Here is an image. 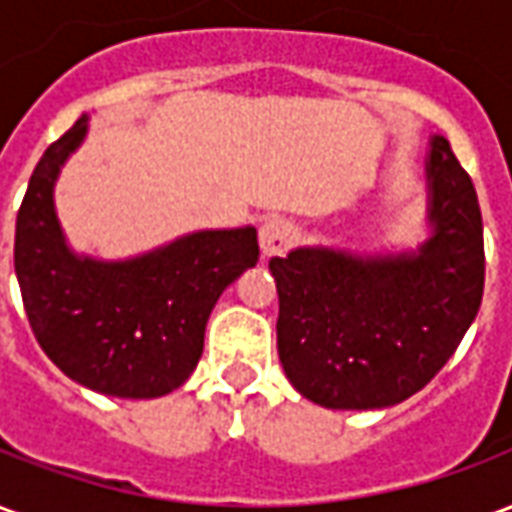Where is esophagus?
<instances>
[{"label": "esophagus", "mask_w": 512, "mask_h": 512, "mask_svg": "<svg viewBox=\"0 0 512 512\" xmlns=\"http://www.w3.org/2000/svg\"><path fill=\"white\" fill-rule=\"evenodd\" d=\"M293 238H296V230L285 219H268V222L260 224V233H257L263 257H274L288 252L290 246H293Z\"/></svg>", "instance_id": "1"}]
</instances>
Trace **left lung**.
Masks as SVG:
<instances>
[{
    "label": "left lung",
    "mask_w": 512,
    "mask_h": 512,
    "mask_svg": "<svg viewBox=\"0 0 512 512\" xmlns=\"http://www.w3.org/2000/svg\"><path fill=\"white\" fill-rule=\"evenodd\" d=\"M425 238L403 249L296 246L271 257L277 348L296 392L373 411L417 395L447 365L483 301V216L444 136L428 139Z\"/></svg>",
    "instance_id": "left-lung-1"
}]
</instances>
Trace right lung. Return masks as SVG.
I'll return each instance as SVG.
<instances>
[{
    "instance_id": "obj_1",
    "label": "right lung",
    "mask_w": 512,
    "mask_h": 512,
    "mask_svg": "<svg viewBox=\"0 0 512 512\" xmlns=\"http://www.w3.org/2000/svg\"><path fill=\"white\" fill-rule=\"evenodd\" d=\"M87 131L90 115L49 145L29 178L16 219L24 310L40 348L76 384L134 400L169 395L200 362L219 296L255 268L257 230H194L117 260L76 252L54 189Z\"/></svg>"
}]
</instances>
